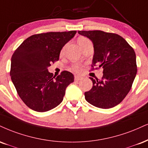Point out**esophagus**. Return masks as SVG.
Listing matches in <instances>:
<instances>
[{"mask_svg":"<svg viewBox=\"0 0 148 148\" xmlns=\"http://www.w3.org/2000/svg\"><path fill=\"white\" fill-rule=\"evenodd\" d=\"M83 78L81 77V76H74V80L75 81H80V80H81Z\"/></svg>","mask_w":148,"mask_h":148,"instance_id":"esophagus-1","label":"esophagus"}]
</instances>
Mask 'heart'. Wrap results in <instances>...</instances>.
<instances>
[{
	"mask_svg": "<svg viewBox=\"0 0 148 148\" xmlns=\"http://www.w3.org/2000/svg\"><path fill=\"white\" fill-rule=\"evenodd\" d=\"M88 40V39L85 38V37H80V38L78 39V42H79V44L80 45V44H81L82 42L86 41V40ZM63 49H62L61 53H63ZM71 70L76 73L81 72L82 70V67L80 65H78V64H74V65H73L71 67Z\"/></svg>",
	"mask_w": 148,
	"mask_h": 148,
	"instance_id": "obj_1",
	"label": "heart"
}]
</instances>
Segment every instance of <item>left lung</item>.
Listing matches in <instances>:
<instances>
[{"label":"left lung","instance_id":"1","mask_svg":"<svg viewBox=\"0 0 148 148\" xmlns=\"http://www.w3.org/2000/svg\"><path fill=\"white\" fill-rule=\"evenodd\" d=\"M78 33L88 37L94 44L92 70L97 65L103 68L100 81L90 77L93 86L85 92V99L92 106L103 109L117 106L130 92L136 75L134 49L123 37L114 33L101 30Z\"/></svg>","mask_w":148,"mask_h":148}]
</instances>
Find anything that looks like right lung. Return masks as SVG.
<instances>
[{
  "instance_id": "obj_1",
  "label": "right lung",
  "mask_w": 148,
  "mask_h": 148,
  "mask_svg": "<svg viewBox=\"0 0 148 148\" xmlns=\"http://www.w3.org/2000/svg\"><path fill=\"white\" fill-rule=\"evenodd\" d=\"M76 31L34 34L21 44L12 55L10 76L17 93L28 108L43 112L63 101L74 75L63 71L53 76L47 67L59 59L63 47Z\"/></svg>"
}]
</instances>
